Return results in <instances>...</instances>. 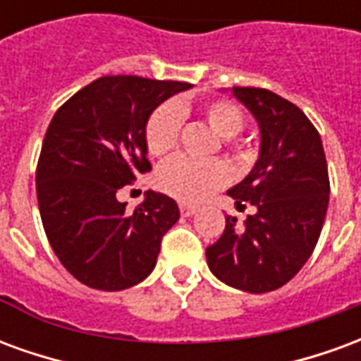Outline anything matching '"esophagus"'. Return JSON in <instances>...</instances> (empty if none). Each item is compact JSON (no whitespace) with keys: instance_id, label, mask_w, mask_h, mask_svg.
<instances>
[{"instance_id":"1","label":"esophagus","mask_w":361,"mask_h":361,"mask_svg":"<svg viewBox=\"0 0 361 361\" xmlns=\"http://www.w3.org/2000/svg\"><path fill=\"white\" fill-rule=\"evenodd\" d=\"M195 207L189 203H180V212L183 214V216H191V214H195Z\"/></svg>"}]
</instances>
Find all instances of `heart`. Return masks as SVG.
I'll list each match as a JSON object with an SVG mask.
<instances>
[{"instance_id": "obj_1", "label": "heart", "mask_w": 361, "mask_h": 361, "mask_svg": "<svg viewBox=\"0 0 361 361\" xmlns=\"http://www.w3.org/2000/svg\"><path fill=\"white\" fill-rule=\"evenodd\" d=\"M185 102H166L152 110L145 126V145L150 157L166 158L178 149L183 116L189 114ZM199 116L214 133L222 137L228 152L242 166L255 160V149L238 137L243 127V111L228 98H212L199 106ZM230 172L220 160H191L173 158L158 168L157 188L181 203H199L226 185Z\"/></svg>"}]
</instances>
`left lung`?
Masks as SVG:
<instances>
[{"instance_id": "obj_1", "label": "left lung", "mask_w": 361, "mask_h": 361, "mask_svg": "<svg viewBox=\"0 0 361 361\" xmlns=\"http://www.w3.org/2000/svg\"><path fill=\"white\" fill-rule=\"evenodd\" d=\"M255 116L261 152L250 176L228 191L238 207H257L245 226L226 216L207 247L212 274L228 286L265 294L300 272L317 245L329 207V170L319 131L295 104L257 87H234Z\"/></svg>"}]
</instances>
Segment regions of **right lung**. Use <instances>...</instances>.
<instances>
[{
  "label": "right lung",
  "mask_w": 361,
  "mask_h": 361,
  "mask_svg": "<svg viewBox=\"0 0 361 361\" xmlns=\"http://www.w3.org/2000/svg\"><path fill=\"white\" fill-rule=\"evenodd\" d=\"M189 87L106 75L54 114L36 166L38 209L51 250L85 286L126 290L157 265L162 235L180 219L178 204L149 191L127 212L116 193L152 170L145 145L152 110Z\"/></svg>",
  "instance_id": "right-lung-1"
}]
</instances>
